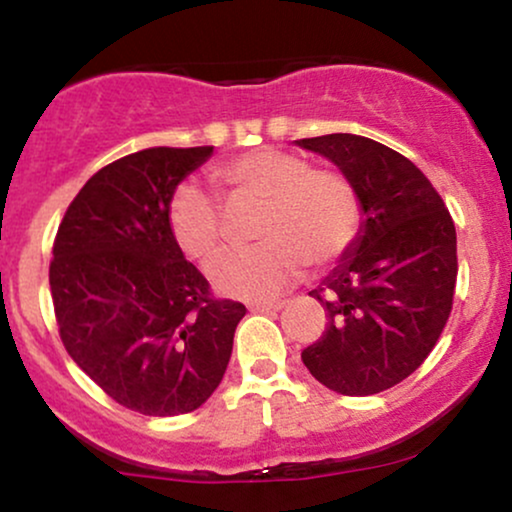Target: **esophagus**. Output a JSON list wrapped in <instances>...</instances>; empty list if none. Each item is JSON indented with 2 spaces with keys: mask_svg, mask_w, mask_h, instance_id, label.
I'll use <instances>...</instances> for the list:
<instances>
[{
  "mask_svg": "<svg viewBox=\"0 0 512 512\" xmlns=\"http://www.w3.org/2000/svg\"><path fill=\"white\" fill-rule=\"evenodd\" d=\"M284 308V301H269V303H252V313H279Z\"/></svg>",
  "mask_w": 512,
  "mask_h": 512,
  "instance_id": "esophagus-1",
  "label": "esophagus"
}]
</instances>
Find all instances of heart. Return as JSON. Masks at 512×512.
<instances>
[{"mask_svg": "<svg viewBox=\"0 0 512 512\" xmlns=\"http://www.w3.org/2000/svg\"><path fill=\"white\" fill-rule=\"evenodd\" d=\"M228 209L257 207L252 248L226 250L209 262L216 291L245 301H267L301 279L305 262L330 267L354 243L361 223L358 195L344 175L310 170L289 151L252 149L214 168ZM168 226L178 248L207 260L223 236V211L214 197L182 185L168 204Z\"/></svg>", "mask_w": 512, "mask_h": 512, "instance_id": "heart-1", "label": "heart"}]
</instances>
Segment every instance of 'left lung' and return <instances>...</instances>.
Masks as SVG:
<instances>
[{"instance_id": "1", "label": "left lung", "mask_w": 512, "mask_h": 512, "mask_svg": "<svg viewBox=\"0 0 512 512\" xmlns=\"http://www.w3.org/2000/svg\"><path fill=\"white\" fill-rule=\"evenodd\" d=\"M296 144L342 170L361 204L354 243L310 291L330 322L301 358L339 395H378L426 361L448 322L455 223L426 175L390 146L358 134Z\"/></svg>"}]
</instances>
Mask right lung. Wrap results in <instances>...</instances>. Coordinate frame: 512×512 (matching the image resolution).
Instances as JSON below:
<instances>
[{
    "label": "right lung",
    "mask_w": 512,
    "mask_h": 512,
    "mask_svg": "<svg viewBox=\"0 0 512 512\" xmlns=\"http://www.w3.org/2000/svg\"><path fill=\"white\" fill-rule=\"evenodd\" d=\"M214 146L144 149L69 204L50 262L64 349L122 407L178 416L221 383L245 305L216 301L168 226V204Z\"/></svg>",
    "instance_id": "obj_1"
}]
</instances>
